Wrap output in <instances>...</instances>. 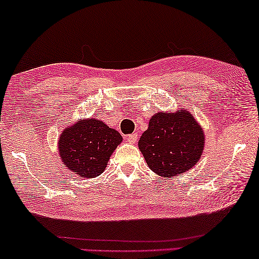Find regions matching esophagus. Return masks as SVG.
Listing matches in <instances>:
<instances>
[{"instance_id":"1","label":"esophagus","mask_w":259,"mask_h":259,"mask_svg":"<svg viewBox=\"0 0 259 259\" xmlns=\"http://www.w3.org/2000/svg\"><path fill=\"white\" fill-rule=\"evenodd\" d=\"M137 139H138V134L137 133H132V134H130V136L126 137V140L128 143H131V144L136 143Z\"/></svg>"}]
</instances>
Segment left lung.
<instances>
[{"label":"left lung","mask_w":259,"mask_h":259,"mask_svg":"<svg viewBox=\"0 0 259 259\" xmlns=\"http://www.w3.org/2000/svg\"><path fill=\"white\" fill-rule=\"evenodd\" d=\"M147 165L163 177L183 175L200 159L204 134L187 110L157 113L138 143Z\"/></svg>","instance_id":"8db88e82"}]
</instances>
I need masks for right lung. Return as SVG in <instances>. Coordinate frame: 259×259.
I'll return each mask as SVG.
<instances>
[{
    "instance_id": "right-lung-1",
    "label": "right lung",
    "mask_w": 259,
    "mask_h": 259,
    "mask_svg": "<svg viewBox=\"0 0 259 259\" xmlns=\"http://www.w3.org/2000/svg\"><path fill=\"white\" fill-rule=\"evenodd\" d=\"M121 142L122 137L117 131L89 117L63 131L58 151L70 171L79 177L94 179L105 171L109 157Z\"/></svg>"
}]
</instances>
